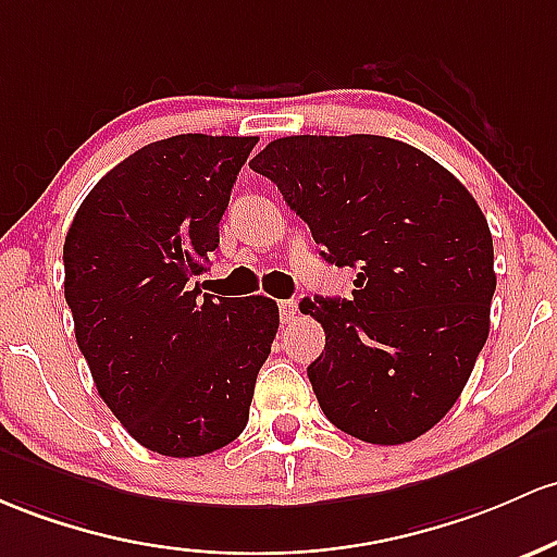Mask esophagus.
Wrapping results in <instances>:
<instances>
[{
  "label": "esophagus",
  "mask_w": 557,
  "mask_h": 557,
  "mask_svg": "<svg viewBox=\"0 0 557 557\" xmlns=\"http://www.w3.org/2000/svg\"><path fill=\"white\" fill-rule=\"evenodd\" d=\"M277 309H280V320H283V325H288V322L296 320V314H298L296 301H280Z\"/></svg>",
  "instance_id": "34e87169"
}]
</instances>
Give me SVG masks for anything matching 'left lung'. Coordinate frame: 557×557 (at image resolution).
Returning a JSON list of instances; mask_svg holds the SVG:
<instances>
[{"instance_id":"obj_1","label":"left lung","mask_w":557,"mask_h":557,"mask_svg":"<svg viewBox=\"0 0 557 557\" xmlns=\"http://www.w3.org/2000/svg\"><path fill=\"white\" fill-rule=\"evenodd\" d=\"M283 193L351 301L304 298L325 327L307 375L335 428L405 444L455 407L488 335L497 274L486 216L442 163L375 134L283 137L250 161Z\"/></svg>"}]
</instances>
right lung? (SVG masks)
<instances>
[{
  "mask_svg": "<svg viewBox=\"0 0 557 557\" xmlns=\"http://www.w3.org/2000/svg\"><path fill=\"white\" fill-rule=\"evenodd\" d=\"M256 137L176 134L132 152L78 206L65 235V301L97 394L134 442L166 457L227 447L248 423L272 351V298L189 285Z\"/></svg>",
  "mask_w": 557,
  "mask_h": 557,
  "instance_id": "right-lung-1",
  "label": "right lung"
}]
</instances>
